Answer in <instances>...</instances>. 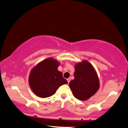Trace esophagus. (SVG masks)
I'll return each instance as SVG.
<instances>
[{"label": "esophagus", "mask_w": 128, "mask_h": 128, "mask_svg": "<svg viewBox=\"0 0 128 128\" xmlns=\"http://www.w3.org/2000/svg\"><path fill=\"white\" fill-rule=\"evenodd\" d=\"M67 80H68V83L70 82V78H68L67 79Z\"/></svg>", "instance_id": "esophagus-1"}]
</instances>
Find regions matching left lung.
<instances>
[{"mask_svg": "<svg viewBox=\"0 0 128 128\" xmlns=\"http://www.w3.org/2000/svg\"><path fill=\"white\" fill-rule=\"evenodd\" d=\"M69 87L76 99L86 100L97 92L99 88L98 75L92 66L84 60L75 66L74 79L69 83Z\"/></svg>", "mask_w": 128, "mask_h": 128, "instance_id": "left-lung-1", "label": "left lung"}]
</instances>
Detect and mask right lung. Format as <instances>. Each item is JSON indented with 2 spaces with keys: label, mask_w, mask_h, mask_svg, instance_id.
I'll return each mask as SVG.
<instances>
[{
  "label": "right lung",
  "mask_w": 128,
  "mask_h": 128,
  "mask_svg": "<svg viewBox=\"0 0 128 128\" xmlns=\"http://www.w3.org/2000/svg\"><path fill=\"white\" fill-rule=\"evenodd\" d=\"M60 62L49 58L36 65L30 71L29 83L32 91L40 98H48L56 92L59 87L67 84L62 73L58 70Z\"/></svg>",
  "instance_id": "obj_1"
}]
</instances>
